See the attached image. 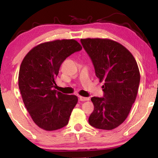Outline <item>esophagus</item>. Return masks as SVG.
Instances as JSON below:
<instances>
[{
    "label": "esophagus",
    "instance_id": "1",
    "mask_svg": "<svg viewBox=\"0 0 158 158\" xmlns=\"http://www.w3.org/2000/svg\"><path fill=\"white\" fill-rule=\"evenodd\" d=\"M79 100L80 101H87V100H89V98L82 97V96H79Z\"/></svg>",
    "mask_w": 158,
    "mask_h": 158
}]
</instances>
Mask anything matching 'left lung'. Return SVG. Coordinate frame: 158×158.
I'll list each match as a JSON object with an SVG mask.
<instances>
[{"label":"left lung","mask_w":158,"mask_h":158,"mask_svg":"<svg viewBox=\"0 0 158 158\" xmlns=\"http://www.w3.org/2000/svg\"><path fill=\"white\" fill-rule=\"evenodd\" d=\"M102 86L104 97H93L94 110L89 122L98 129L118 127L129 114L137 98L140 73L137 61L127 48L110 39H81Z\"/></svg>","instance_id":"left-lung-1"}]
</instances>
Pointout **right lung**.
<instances>
[{
  "label": "right lung",
  "instance_id": "right-lung-1",
  "mask_svg": "<svg viewBox=\"0 0 158 158\" xmlns=\"http://www.w3.org/2000/svg\"><path fill=\"white\" fill-rule=\"evenodd\" d=\"M81 49L74 39L56 40L34 47L21 62L18 78L21 97L33 121L42 129L56 130L68 123L78 98L53 87L61 64Z\"/></svg>",
  "mask_w": 158,
  "mask_h": 158
}]
</instances>
